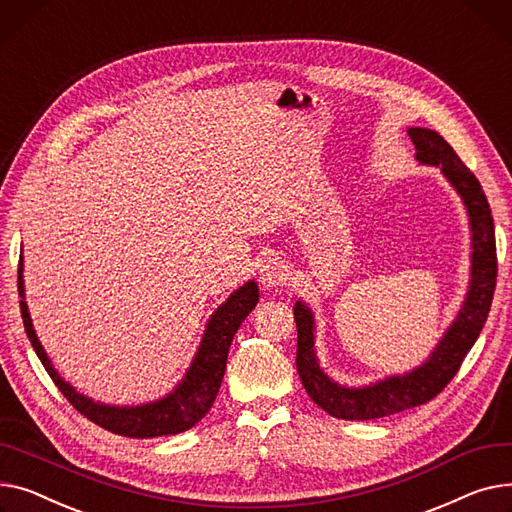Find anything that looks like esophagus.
<instances>
[{
  "instance_id": "1",
  "label": "esophagus",
  "mask_w": 512,
  "mask_h": 512,
  "mask_svg": "<svg viewBox=\"0 0 512 512\" xmlns=\"http://www.w3.org/2000/svg\"><path fill=\"white\" fill-rule=\"evenodd\" d=\"M289 279V273H287V266L277 260V258H268L262 262L260 266V285L264 289H277V287H283Z\"/></svg>"
}]
</instances>
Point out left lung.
Returning <instances> with one entry per match:
<instances>
[{
  "label": "left lung",
  "mask_w": 512,
  "mask_h": 512,
  "mask_svg": "<svg viewBox=\"0 0 512 512\" xmlns=\"http://www.w3.org/2000/svg\"><path fill=\"white\" fill-rule=\"evenodd\" d=\"M407 134L415 144V159L422 165L440 167L450 186L463 198L471 227V281L455 322L448 326L426 364L403 376H388L362 388L341 386L322 372L314 349V314L304 302H295L297 374L310 399L337 419L364 422L432 401L459 372L465 355L482 333L492 306L498 260L494 219L482 184L438 132L409 128Z\"/></svg>",
  "instance_id": "left-lung-1"
}]
</instances>
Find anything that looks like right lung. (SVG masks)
<instances>
[{"label":"right lung","mask_w":512,"mask_h":512,"mask_svg":"<svg viewBox=\"0 0 512 512\" xmlns=\"http://www.w3.org/2000/svg\"><path fill=\"white\" fill-rule=\"evenodd\" d=\"M18 295L22 297L20 314L26 337L37 351L43 368L59 388V393L70 401V405L86 419H90V422L113 434L128 438H155L190 430L208 413V409L213 407L227 368V353L233 335L258 304V285L254 281H248L244 287L233 291L227 297V302L221 304V308H217V312L210 316L200 347L194 355V362L186 372L184 380L173 388V393L155 403L136 407H115L95 403L93 399L76 393V388L70 386L55 372L43 345L37 339L33 320H30L28 306L24 302L22 256L18 264Z\"/></svg>","instance_id":"right-lung-1"}]
</instances>
